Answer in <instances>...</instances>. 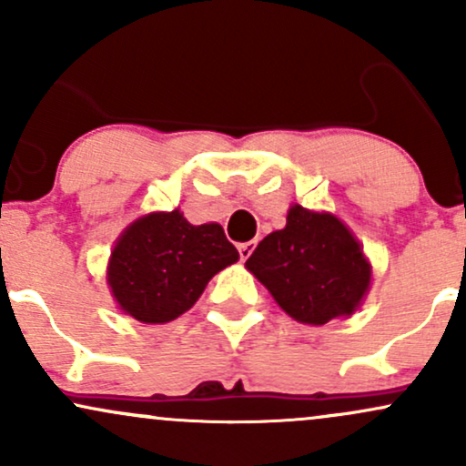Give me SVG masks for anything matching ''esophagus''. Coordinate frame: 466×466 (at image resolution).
<instances>
[{"mask_svg":"<svg viewBox=\"0 0 466 466\" xmlns=\"http://www.w3.org/2000/svg\"><path fill=\"white\" fill-rule=\"evenodd\" d=\"M256 243L254 240H248V243H240L238 245V254H240V260H248L251 256V251H254Z\"/></svg>","mask_w":466,"mask_h":466,"instance_id":"esophagus-1","label":"esophagus"}]
</instances>
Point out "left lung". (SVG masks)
Segmentation results:
<instances>
[{"instance_id":"left-lung-1","label":"left lung","mask_w":466,"mask_h":466,"mask_svg":"<svg viewBox=\"0 0 466 466\" xmlns=\"http://www.w3.org/2000/svg\"><path fill=\"white\" fill-rule=\"evenodd\" d=\"M245 267L282 311L315 326L355 313L370 287V265L350 229L302 206L289 210L285 229L260 240Z\"/></svg>"}]
</instances>
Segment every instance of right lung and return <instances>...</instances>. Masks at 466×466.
Returning a JSON list of instances; mask_svg holds the SVG:
<instances>
[{
	"instance_id": "1",
	"label": "right lung",
	"mask_w": 466,
	"mask_h": 466,
	"mask_svg": "<svg viewBox=\"0 0 466 466\" xmlns=\"http://www.w3.org/2000/svg\"><path fill=\"white\" fill-rule=\"evenodd\" d=\"M237 260L218 223L192 226L179 210L153 212L117 238L106 280L122 311L164 324L188 311L210 278Z\"/></svg>"
}]
</instances>
